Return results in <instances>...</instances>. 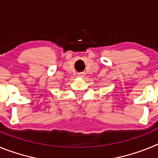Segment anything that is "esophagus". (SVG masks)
I'll return each instance as SVG.
<instances>
[{
	"mask_svg": "<svg viewBox=\"0 0 158 158\" xmlns=\"http://www.w3.org/2000/svg\"><path fill=\"white\" fill-rule=\"evenodd\" d=\"M77 75L79 77H85V73H79Z\"/></svg>",
	"mask_w": 158,
	"mask_h": 158,
	"instance_id": "1",
	"label": "esophagus"
}]
</instances>
